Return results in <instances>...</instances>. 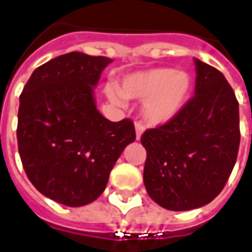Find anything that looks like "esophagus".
<instances>
[{"mask_svg": "<svg viewBox=\"0 0 252 252\" xmlns=\"http://www.w3.org/2000/svg\"><path fill=\"white\" fill-rule=\"evenodd\" d=\"M134 128H136V137H137V140H140V138H141V134L144 133V130H145V126H144V124H142L141 122H136Z\"/></svg>", "mask_w": 252, "mask_h": 252, "instance_id": "obj_1", "label": "esophagus"}]
</instances>
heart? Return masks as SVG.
Instances as JSON below:
<instances>
[{
  "label": "heart",
  "instance_id": "b5f03b06",
  "mask_svg": "<svg viewBox=\"0 0 252 252\" xmlns=\"http://www.w3.org/2000/svg\"><path fill=\"white\" fill-rule=\"evenodd\" d=\"M192 91V78L187 72L171 68H153L130 73L118 91L108 87L107 95L115 103L128 99H145L142 114L150 124H166L183 110Z\"/></svg>",
  "mask_w": 252,
  "mask_h": 252
}]
</instances>
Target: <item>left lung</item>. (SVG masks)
I'll return each mask as SVG.
<instances>
[{
    "label": "left lung",
    "instance_id": "left-lung-1",
    "mask_svg": "<svg viewBox=\"0 0 252 252\" xmlns=\"http://www.w3.org/2000/svg\"><path fill=\"white\" fill-rule=\"evenodd\" d=\"M195 96L168 123L141 136L144 184L168 211L211 203L225 187L238 156L239 106L223 74L195 59Z\"/></svg>",
    "mask_w": 252,
    "mask_h": 252
}]
</instances>
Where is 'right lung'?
<instances>
[{
  "mask_svg": "<svg viewBox=\"0 0 252 252\" xmlns=\"http://www.w3.org/2000/svg\"><path fill=\"white\" fill-rule=\"evenodd\" d=\"M111 59L70 52L33 70L19 96L18 150L33 187L53 201L82 207L102 195L126 146L132 120L110 122L94 87Z\"/></svg>",
  "mask_w": 252,
  "mask_h": 252,
  "instance_id": "add662e5",
  "label": "right lung"
}]
</instances>
